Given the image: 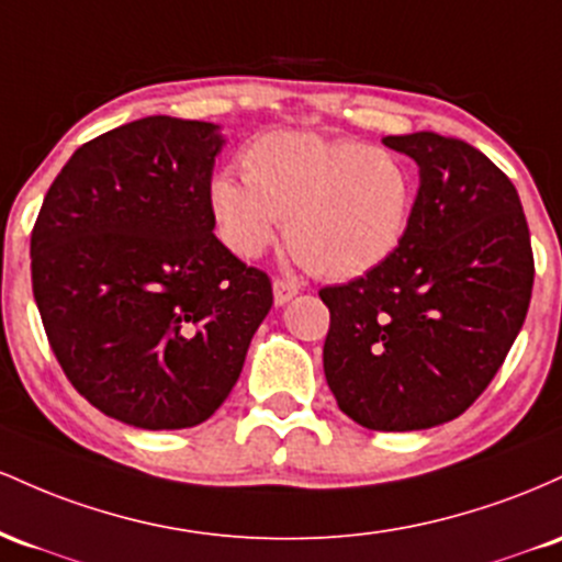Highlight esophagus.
<instances>
[{"instance_id": "1", "label": "esophagus", "mask_w": 562, "mask_h": 562, "mask_svg": "<svg viewBox=\"0 0 562 562\" xmlns=\"http://www.w3.org/2000/svg\"><path fill=\"white\" fill-rule=\"evenodd\" d=\"M297 292H300L297 283H292V281H286V279H276L273 281V300H276V305H286V302L292 300Z\"/></svg>"}]
</instances>
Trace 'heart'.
I'll return each instance as SVG.
<instances>
[{"label":"heart","mask_w":562,"mask_h":562,"mask_svg":"<svg viewBox=\"0 0 562 562\" xmlns=\"http://www.w3.org/2000/svg\"><path fill=\"white\" fill-rule=\"evenodd\" d=\"M241 178L212 182L223 244L251 260L286 241L326 279H356L398 249L414 204V175L382 145L329 140L313 132H265L241 154Z\"/></svg>","instance_id":"1"}]
</instances>
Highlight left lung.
Segmentation results:
<instances>
[{
	"mask_svg": "<svg viewBox=\"0 0 562 562\" xmlns=\"http://www.w3.org/2000/svg\"><path fill=\"white\" fill-rule=\"evenodd\" d=\"M419 164L398 249L318 297L324 374L369 430H427L481 398L526 321L533 251L518 191L488 156L438 132L390 135Z\"/></svg>",
	"mask_w": 562,
	"mask_h": 562,
	"instance_id": "left-lung-1",
	"label": "left lung"
}]
</instances>
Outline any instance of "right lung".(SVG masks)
Returning a JSON list of instances; mask_svg holds the SVG:
<instances>
[{"instance_id":"obj_1","label":"right lung","mask_w":562,"mask_h":562,"mask_svg":"<svg viewBox=\"0 0 562 562\" xmlns=\"http://www.w3.org/2000/svg\"><path fill=\"white\" fill-rule=\"evenodd\" d=\"M214 124L148 116L74 150L31 231V286L63 374L143 430L210 419L273 305L214 236Z\"/></svg>"}]
</instances>
